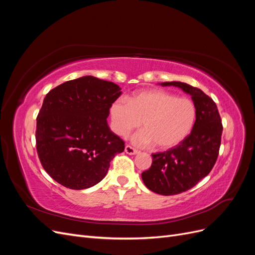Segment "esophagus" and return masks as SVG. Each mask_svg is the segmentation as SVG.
I'll return each mask as SVG.
<instances>
[{
    "instance_id": "34e87169",
    "label": "esophagus",
    "mask_w": 255,
    "mask_h": 255,
    "mask_svg": "<svg viewBox=\"0 0 255 255\" xmlns=\"http://www.w3.org/2000/svg\"><path fill=\"white\" fill-rule=\"evenodd\" d=\"M125 151L127 154H129V155H135V154L138 153V150H136L135 148H133L132 145H128V144L126 145Z\"/></svg>"
}]
</instances>
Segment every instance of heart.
I'll return each mask as SVG.
<instances>
[{
  "instance_id": "heart-1",
  "label": "heart",
  "mask_w": 255,
  "mask_h": 255,
  "mask_svg": "<svg viewBox=\"0 0 255 255\" xmlns=\"http://www.w3.org/2000/svg\"><path fill=\"white\" fill-rule=\"evenodd\" d=\"M110 117L114 132L120 136H127L142 123L143 129L133 136L135 144L155 143L159 149H170L190 134L197 119V107L189 98L150 89L138 91L128 100H115Z\"/></svg>"
}]
</instances>
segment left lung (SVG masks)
I'll return each instance as SVG.
<instances>
[{
    "mask_svg": "<svg viewBox=\"0 0 255 255\" xmlns=\"http://www.w3.org/2000/svg\"><path fill=\"white\" fill-rule=\"evenodd\" d=\"M191 96L197 119L191 133L174 148L152 154V165L141 173L144 185L153 192L173 196L186 191L211 172L218 157L222 123L217 105L204 92L182 82H165Z\"/></svg>",
    "mask_w": 255,
    "mask_h": 255,
    "instance_id": "obj_1",
    "label": "left lung"
}]
</instances>
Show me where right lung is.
<instances>
[{
  "label": "right lung",
  "instance_id": "right-lung-1",
  "mask_svg": "<svg viewBox=\"0 0 255 255\" xmlns=\"http://www.w3.org/2000/svg\"><path fill=\"white\" fill-rule=\"evenodd\" d=\"M121 88L91 75L50 90L37 117L36 148L45 171L63 186L85 189L101 182L125 141L109 125Z\"/></svg>",
  "mask_w": 255,
  "mask_h": 255
}]
</instances>
